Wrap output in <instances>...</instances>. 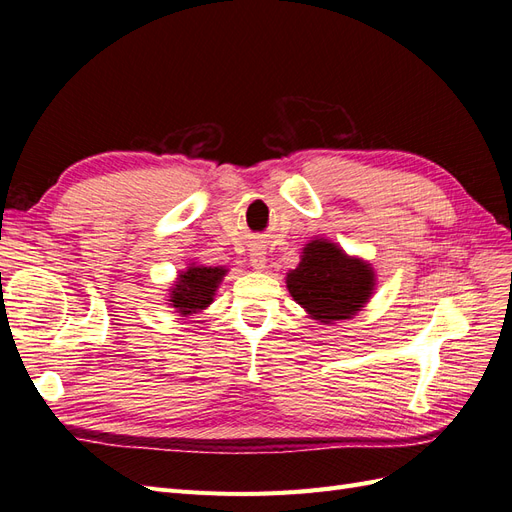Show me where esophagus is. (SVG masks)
<instances>
[{"label":"esophagus","mask_w":512,"mask_h":512,"mask_svg":"<svg viewBox=\"0 0 512 512\" xmlns=\"http://www.w3.org/2000/svg\"><path fill=\"white\" fill-rule=\"evenodd\" d=\"M250 260H252V265L256 267V269H262V267H265V252H262L260 250V247H254V250H252V254H250Z\"/></svg>","instance_id":"obj_1"}]
</instances>
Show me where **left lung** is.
<instances>
[{"instance_id":"1","label":"left lung","mask_w":512,"mask_h":512,"mask_svg":"<svg viewBox=\"0 0 512 512\" xmlns=\"http://www.w3.org/2000/svg\"><path fill=\"white\" fill-rule=\"evenodd\" d=\"M288 290L314 320H346L367 303L374 288V271L350 258L329 241H312L299 267L288 273Z\"/></svg>"}]
</instances>
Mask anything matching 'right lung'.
Here are the masks:
<instances>
[{
    "instance_id": "right-lung-1",
    "label": "right lung",
    "mask_w": 512,
    "mask_h": 512,
    "mask_svg": "<svg viewBox=\"0 0 512 512\" xmlns=\"http://www.w3.org/2000/svg\"><path fill=\"white\" fill-rule=\"evenodd\" d=\"M226 269L222 267H190L179 275L177 288L170 292V303L179 309V314H196L198 309L207 307L213 301V294L222 282Z\"/></svg>"
}]
</instances>
